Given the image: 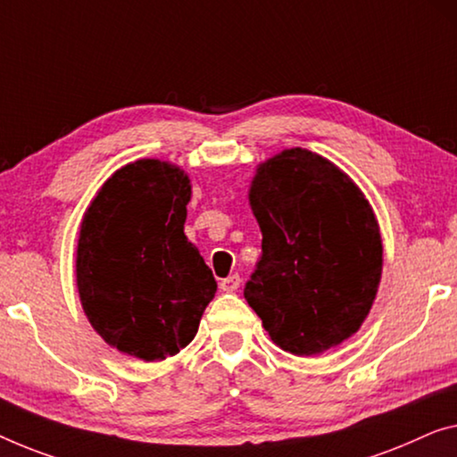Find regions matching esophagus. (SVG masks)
Instances as JSON below:
<instances>
[{"label":"esophagus","instance_id":"obj_1","mask_svg":"<svg viewBox=\"0 0 457 457\" xmlns=\"http://www.w3.org/2000/svg\"><path fill=\"white\" fill-rule=\"evenodd\" d=\"M240 275H229V277H226V278H221V283H220V287L223 289V291H228V294H231V291H236L237 287H240Z\"/></svg>","mask_w":457,"mask_h":457}]
</instances>
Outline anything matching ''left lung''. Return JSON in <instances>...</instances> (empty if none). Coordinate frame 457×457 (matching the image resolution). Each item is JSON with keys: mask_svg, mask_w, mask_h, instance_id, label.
<instances>
[{"mask_svg": "<svg viewBox=\"0 0 457 457\" xmlns=\"http://www.w3.org/2000/svg\"><path fill=\"white\" fill-rule=\"evenodd\" d=\"M250 205L262 256L244 297L272 343L318 355L355 335L381 278L376 215L349 176L308 149L261 163Z\"/></svg>", "mask_w": 457, "mask_h": 457, "instance_id": "1", "label": "left lung"}]
</instances>
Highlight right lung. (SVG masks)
<instances>
[{"label":"right lung","instance_id":"1","mask_svg":"<svg viewBox=\"0 0 457 457\" xmlns=\"http://www.w3.org/2000/svg\"><path fill=\"white\" fill-rule=\"evenodd\" d=\"M190 180L139 160L100 188L81 221L78 289L94 330L127 355L162 361L195 338L217 283L185 236Z\"/></svg>","mask_w":457,"mask_h":457}]
</instances>
